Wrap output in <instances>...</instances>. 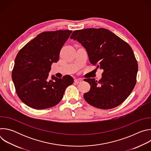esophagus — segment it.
<instances>
[{
    "mask_svg": "<svg viewBox=\"0 0 151 151\" xmlns=\"http://www.w3.org/2000/svg\"><path fill=\"white\" fill-rule=\"evenodd\" d=\"M74 82L77 83H80V82H82V79H75L74 80Z\"/></svg>",
    "mask_w": 151,
    "mask_h": 151,
    "instance_id": "esophagus-1",
    "label": "esophagus"
}]
</instances>
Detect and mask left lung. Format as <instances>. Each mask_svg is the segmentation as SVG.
<instances>
[{
    "mask_svg": "<svg viewBox=\"0 0 151 151\" xmlns=\"http://www.w3.org/2000/svg\"><path fill=\"white\" fill-rule=\"evenodd\" d=\"M70 38L81 44L90 63L103 70L99 81L84 79L91 86L90 91L83 94L85 101L101 109H112L121 104L136 83L138 64L131 47L103 28L75 30Z\"/></svg>",
    "mask_w": 151,
    "mask_h": 151,
    "instance_id": "8db88e82",
    "label": "left lung"
}]
</instances>
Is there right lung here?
<instances>
[{"instance_id": "add662e5", "label": "right lung", "mask_w": 151, "mask_h": 151, "mask_svg": "<svg viewBox=\"0 0 151 151\" xmlns=\"http://www.w3.org/2000/svg\"><path fill=\"white\" fill-rule=\"evenodd\" d=\"M72 30L44 32L21 48L15 59L12 79L15 91L24 103L35 109L57 104L64 91L73 82L70 75L47 79L52 63L59 60L61 49Z\"/></svg>"}]
</instances>
